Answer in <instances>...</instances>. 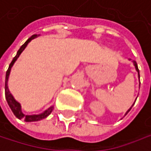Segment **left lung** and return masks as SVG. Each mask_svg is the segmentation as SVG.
Returning a JSON list of instances; mask_svg holds the SVG:
<instances>
[{
  "mask_svg": "<svg viewBox=\"0 0 151 151\" xmlns=\"http://www.w3.org/2000/svg\"><path fill=\"white\" fill-rule=\"evenodd\" d=\"M133 62H134V66H135V69H136V70L138 71V76H139V78H140V71H139V69H138V65H137V63H136L135 61H133ZM132 107H133V106H132ZM132 107H131V108H130V109H129V110H128V111H127L126 115H127V113H128V112L130 111V110L132 109Z\"/></svg>",
  "mask_w": 151,
  "mask_h": 151,
  "instance_id": "left-lung-1",
  "label": "left lung"
}]
</instances>
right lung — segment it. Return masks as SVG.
Wrapping results in <instances>:
<instances>
[{"instance_id": "add662e5", "label": "right lung", "mask_w": 151, "mask_h": 151, "mask_svg": "<svg viewBox=\"0 0 151 151\" xmlns=\"http://www.w3.org/2000/svg\"><path fill=\"white\" fill-rule=\"evenodd\" d=\"M38 35H36V34H34V35H32V36H31L22 46H21V47L18 49V51H17V55H16V56L13 58V60H12V62L10 63V64H9V69H8V70L6 71V79H5V97H6V100H7V103H8V104H9V108L11 109V111H12V112L14 113V115L17 118V119H23L24 121H26V122H32V121H38V120H40V119H45V118H47L51 112H52V111H53V106H51L50 108H48L47 111H45L43 113H41V114H39V115H24V114H23V112L21 111V106H20V104H19V103H17L15 99H14V97L12 96V95L9 93V88H8V80H9V72H10V70H11V67L13 66V64H14V63L16 62V60L17 59V57L20 55V54L23 52V50L25 48V47L27 46V44L32 40H33L34 38H36Z\"/></svg>"}]
</instances>
